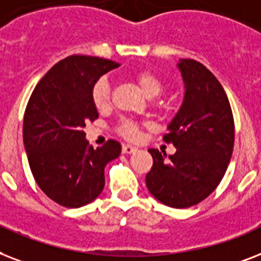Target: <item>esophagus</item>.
I'll return each mask as SVG.
<instances>
[{"label": "esophagus", "mask_w": 261, "mask_h": 261, "mask_svg": "<svg viewBox=\"0 0 261 261\" xmlns=\"http://www.w3.org/2000/svg\"><path fill=\"white\" fill-rule=\"evenodd\" d=\"M137 151L136 147H133V145H129V144H125L122 145V152L124 153H135Z\"/></svg>", "instance_id": "obj_1"}]
</instances>
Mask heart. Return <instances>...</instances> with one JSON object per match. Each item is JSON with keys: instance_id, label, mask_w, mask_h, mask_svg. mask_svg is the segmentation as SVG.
<instances>
[{"instance_id": "1", "label": "heart", "mask_w": 261, "mask_h": 261, "mask_svg": "<svg viewBox=\"0 0 261 261\" xmlns=\"http://www.w3.org/2000/svg\"><path fill=\"white\" fill-rule=\"evenodd\" d=\"M135 80H136L137 86L140 87V90L145 94V96H148V98L156 96L163 90V83L161 82V79L148 70H141L135 74ZM91 98H92L95 108L98 110H105L110 105V99H112L110 83L106 79H99L92 87ZM117 130L125 139H136L139 136V124L130 118H122L118 124Z\"/></svg>"}]
</instances>
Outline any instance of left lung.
Wrapping results in <instances>:
<instances>
[{"mask_svg": "<svg viewBox=\"0 0 261 261\" xmlns=\"http://www.w3.org/2000/svg\"><path fill=\"white\" fill-rule=\"evenodd\" d=\"M185 94L163 136L174 155L149 148L153 163L145 175L149 193L173 208H188L211 195L223 178L234 147V120L218 79L195 60L177 64Z\"/></svg>", "mask_w": 261, "mask_h": 261, "instance_id": "8db88e82", "label": "left lung"}]
</instances>
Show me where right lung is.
<instances>
[{
  "label": "right lung",
  "mask_w": 261,
  "mask_h": 261,
  "mask_svg": "<svg viewBox=\"0 0 261 261\" xmlns=\"http://www.w3.org/2000/svg\"><path fill=\"white\" fill-rule=\"evenodd\" d=\"M118 66L99 57H66L44 74L28 100L23 124L28 163L44 195L60 205L94 201L105 188V167L120 156L118 141L94 148L84 133L87 121L99 116L92 87Z\"/></svg>",
  "instance_id": "add662e5"
}]
</instances>
